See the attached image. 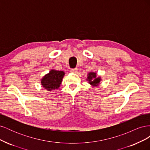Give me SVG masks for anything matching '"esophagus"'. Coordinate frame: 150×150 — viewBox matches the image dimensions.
<instances>
[{
    "mask_svg": "<svg viewBox=\"0 0 150 150\" xmlns=\"http://www.w3.org/2000/svg\"><path fill=\"white\" fill-rule=\"evenodd\" d=\"M78 71V68H74V69H71V72H74V73H77Z\"/></svg>",
    "mask_w": 150,
    "mask_h": 150,
    "instance_id": "obj_1",
    "label": "esophagus"
}]
</instances>
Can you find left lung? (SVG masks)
Listing matches in <instances>:
<instances>
[{
	"label": "left lung",
	"instance_id": "obj_1",
	"mask_svg": "<svg viewBox=\"0 0 150 150\" xmlns=\"http://www.w3.org/2000/svg\"><path fill=\"white\" fill-rule=\"evenodd\" d=\"M87 76L86 81H88V83L93 87H97L100 85V83L102 81L101 77L100 76H97L96 72H90Z\"/></svg>",
	"mask_w": 150,
	"mask_h": 150
}]
</instances>
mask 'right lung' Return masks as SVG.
<instances>
[{"label": "right lung", "mask_w": 150, "mask_h": 150, "mask_svg": "<svg viewBox=\"0 0 150 150\" xmlns=\"http://www.w3.org/2000/svg\"><path fill=\"white\" fill-rule=\"evenodd\" d=\"M64 75V71L51 69L49 73L44 75L40 79V84L45 89L54 91L56 89L59 88Z\"/></svg>", "instance_id": "add662e5"}]
</instances>
